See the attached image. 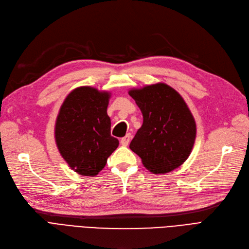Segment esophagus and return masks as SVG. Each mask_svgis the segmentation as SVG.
Listing matches in <instances>:
<instances>
[{
  "label": "esophagus",
  "mask_w": 249,
  "mask_h": 249,
  "mask_svg": "<svg viewBox=\"0 0 249 249\" xmlns=\"http://www.w3.org/2000/svg\"><path fill=\"white\" fill-rule=\"evenodd\" d=\"M130 140H131V135H130V134H126L124 137H122L121 141H120V142H121L122 145L127 146L128 144H129Z\"/></svg>",
  "instance_id": "esophagus-1"
}]
</instances>
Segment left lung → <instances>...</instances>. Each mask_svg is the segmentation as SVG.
Returning a JSON list of instances; mask_svg holds the SVG:
<instances>
[{"instance_id":"obj_1","label":"left lung","mask_w":249,"mask_h":249,"mask_svg":"<svg viewBox=\"0 0 249 249\" xmlns=\"http://www.w3.org/2000/svg\"><path fill=\"white\" fill-rule=\"evenodd\" d=\"M129 95L142 110L143 123L129 148L154 174L179 167L196 140V122L186 101L165 83L130 89Z\"/></svg>"}]
</instances>
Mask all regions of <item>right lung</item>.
<instances>
[{
    "label": "right lung",
    "instance_id": "right-lung-1",
    "mask_svg": "<svg viewBox=\"0 0 249 249\" xmlns=\"http://www.w3.org/2000/svg\"><path fill=\"white\" fill-rule=\"evenodd\" d=\"M110 92L90 86L73 89L60 107L54 128L61 157L81 176L95 177L118 148L107 109Z\"/></svg>",
    "mask_w": 249,
    "mask_h": 249
}]
</instances>
